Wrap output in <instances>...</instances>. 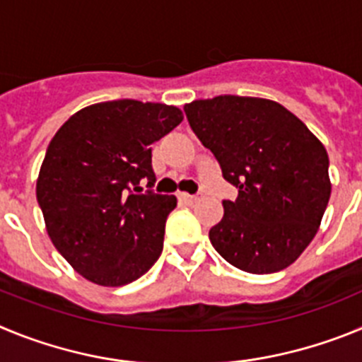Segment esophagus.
Listing matches in <instances>:
<instances>
[{
  "mask_svg": "<svg viewBox=\"0 0 362 362\" xmlns=\"http://www.w3.org/2000/svg\"><path fill=\"white\" fill-rule=\"evenodd\" d=\"M179 201H183V203H188V204H192V203H197V201L201 199V194H194V196H190V194H185V192H181V194H179Z\"/></svg>",
  "mask_w": 362,
  "mask_h": 362,
  "instance_id": "esophagus-1",
  "label": "esophagus"
}]
</instances>
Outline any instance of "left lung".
<instances>
[{"mask_svg": "<svg viewBox=\"0 0 362 362\" xmlns=\"http://www.w3.org/2000/svg\"><path fill=\"white\" fill-rule=\"evenodd\" d=\"M192 130L239 188L209 238L223 259L274 274L305 252L332 194L328 153L303 121L263 98L217 95L185 105Z\"/></svg>", "mask_w": 362, "mask_h": 362, "instance_id": "8db88e82", "label": "left lung"}]
</instances>
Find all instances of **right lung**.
Instances as JSON below:
<instances>
[{
    "label": "right lung",
    "instance_id": "obj_1",
    "mask_svg": "<svg viewBox=\"0 0 362 362\" xmlns=\"http://www.w3.org/2000/svg\"><path fill=\"white\" fill-rule=\"evenodd\" d=\"M183 121L177 107L136 99L81 108L52 137L36 183L45 226L57 252L85 279L123 286L163 252L175 196L152 188V145Z\"/></svg>",
    "mask_w": 362,
    "mask_h": 362
}]
</instances>
